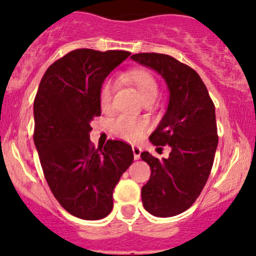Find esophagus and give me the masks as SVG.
Instances as JSON below:
<instances>
[{"label":"esophagus","mask_w":256,"mask_h":256,"mask_svg":"<svg viewBox=\"0 0 256 256\" xmlns=\"http://www.w3.org/2000/svg\"><path fill=\"white\" fill-rule=\"evenodd\" d=\"M132 152H134V160H140V152L142 149L137 146H132Z\"/></svg>","instance_id":"34e87169"}]
</instances>
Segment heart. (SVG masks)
Instances as JSON below:
<instances>
[{
  "label": "heart",
  "mask_w": 256,
  "mask_h": 256,
  "mask_svg": "<svg viewBox=\"0 0 256 256\" xmlns=\"http://www.w3.org/2000/svg\"><path fill=\"white\" fill-rule=\"evenodd\" d=\"M125 81L136 88L138 95L142 100L158 95V83L154 76L146 70H134L125 76ZM113 96V83L106 81L100 89V104L104 110H108L110 107ZM114 134L122 140L128 142H137L143 137L146 130V124L142 120L131 118V116H119L112 124Z\"/></svg>",
  "instance_id": "b5f03b06"
}]
</instances>
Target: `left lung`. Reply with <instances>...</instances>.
<instances>
[{
  "label": "left lung",
  "instance_id": "1",
  "mask_svg": "<svg viewBox=\"0 0 256 256\" xmlns=\"http://www.w3.org/2000/svg\"><path fill=\"white\" fill-rule=\"evenodd\" d=\"M131 60L158 72L168 88L167 110L149 140L172 152L162 160L140 154L152 169L142 202L152 216L173 217L192 206L210 175L218 146L214 104L198 74L175 58L137 54Z\"/></svg>",
  "mask_w": 256,
  "mask_h": 256
}]
</instances>
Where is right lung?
I'll use <instances>...</instances> for the list:
<instances>
[{
    "label": "right lung",
    "mask_w": 256,
    "mask_h": 256,
    "mask_svg": "<svg viewBox=\"0 0 256 256\" xmlns=\"http://www.w3.org/2000/svg\"><path fill=\"white\" fill-rule=\"evenodd\" d=\"M128 51L80 48L48 66L36 92L34 144L54 198L72 216L104 218L113 208V190L134 162L122 140L95 148L90 122L101 114L104 78L130 56Z\"/></svg>",
    "instance_id": "1"
}]
</instances>
